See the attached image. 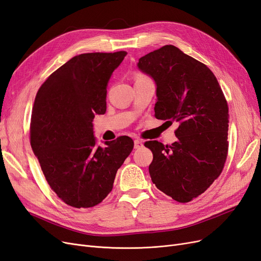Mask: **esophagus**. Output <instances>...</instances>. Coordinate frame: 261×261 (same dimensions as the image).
Wrapping results in <instances>:
<instances>
[{"label":"esophagus","mask_w":261,"mask_h":261,"mask_svg":"<svg viewBox=\"0 0 261 261\" xmlns=\"http://www.w3.org/2000/svg\"><path fill=\"white\" fill-rule=\"evenodd\" d=\"M143 146H144V144H143L142 141H140V140H136V141H134V148H136V149H140V148H142Z\"/></svg>","instance_id":"esophagus-1"}]
</instances>
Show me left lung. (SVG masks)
Wrapping results in <instances>:
<instances>
[{"instance_id":"1","label":"left lung","mask_w":261,"mask_h":261,"mask_svg":"<svg viewBox=\"0 0 261 261\" xmlns=\"http://www.w3.org/2000/svg\"><path fill=\"white\" fill-rule=\"evenodd\" d=\"M138 67L156 84V118L178 122L177 141L172 145L145 143L153 155L151 180L185 203L203 194L223 171L228 151L227 101L213 72L173 45L140 58Z\"/></svg>"}]
</instances>
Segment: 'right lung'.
Returning a JSON list of instances; mask_svg holds the SVG:
<instances>
[{
  "mask_svg": "<svg viewBox=\"0 0 261 261\" xmlns=\"http://www.w3.org/2000/svg\"><path fill=\"white\" fill-rule=\"evenodd\" d=\"M127 55L73 57L38 89L32 110L31 147L48 184L73 207H92L106 198L117 170L133 149L129 137L106 146L93 136L94 115L106 112V89Z\"/></svg>",
  "mask_w": 261,
  "mask_h": 261,
  "instance_id": "1",
  "label": "right lung"
}]
</instances>
